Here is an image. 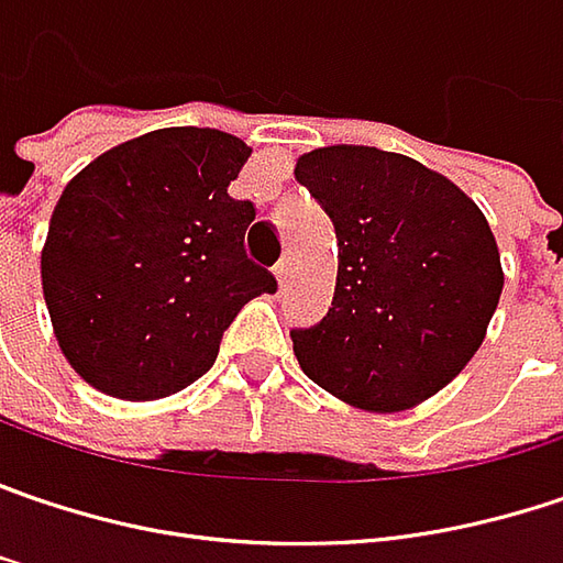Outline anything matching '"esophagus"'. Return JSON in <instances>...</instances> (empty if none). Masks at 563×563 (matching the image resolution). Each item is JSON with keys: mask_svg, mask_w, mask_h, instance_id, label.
Returning a JSON list of instances; mask_svg holds the SVG:
<instances>
[{"mask_svg": "<svg viewBox=\"0 0 563 563\" xmlns=\"http://www.w3.org/2000/svg\"><path fill=\"white\" fill-rule=\"evenodd\" d=\"M289 271H292V264H289V261H286V257H283L280 264H277V267H274V277H277V280H280V286L286 280H289Z\"/></svg>", "mask_w": 563, "mask_h": 563, "instance_id": "obj_1", "label": "esophagus"}]
</instances>
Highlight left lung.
<instances>
[{
    "label": "left lung",
    "instance_id": "1",
    "mask_svg": "<svg viewBox=\"0 0 563 563\" xmlns=\"http://www.w3.org/2000/svg\"><path fill=\"white\" fill-rule=\"evenodd\" d=\"M338 232L328 314L289 331L302 373L369 413L433 398L478 353L504 292L497 239L446 175L376 146L296 158Z\"/></svg>",
    "mask_w": 563,
    "mask_h": 563
}]
</instances>
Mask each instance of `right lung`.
<instances>
[{"instance_id":"1","label":"right lung","mask_w":563,"mask_h":563,"mask_svg":"<svg viewBox=\"0 0 563 563\" xmlns=\"http://www.w3.org/2000/svg\"><path fill=\"white\" fill-rule=\"evenodd\" d=\"M251 146L165 126L88 162L63 187L41 251L56 344L91 388L155 401L216 363L222 331L274 274L245 254L254 207L229 184Z\"/></svg>"}]
</instances>
